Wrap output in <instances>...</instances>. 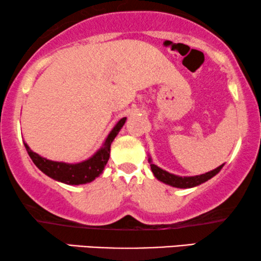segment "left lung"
I'll use <instances>...</instances> for the list:
<instances>
[{
  "label": "left lung",
  "instance_id": "left-lung-1",
  "mask_svg": "<svg viewBox=\"0 0 261 261\" xmlns=\"http://www.w3.org/2000/svg\"><path fill=\"white\" fill-rule=\"evenodd\" d=\"M148 162H149V164H151V170L156 179L163 181V183H165V184H169V185H171V187L180 188V189L194 188V187H197V185H199V184L204 183V181L209 180L210 178H213L215 174L219 173L221 169H222L224 165V164H222V165L216 167L215 170L210 171V172L199 174V176L179 177V176H176V174L167 172V171L160 169V167L154 165V164L151 162V158L148 159Z\"/></svg>",
  "mask_w": 261,
  "mask_h": 261
}]
</instances>
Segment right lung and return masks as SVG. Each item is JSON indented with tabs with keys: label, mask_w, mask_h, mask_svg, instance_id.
Here are the masks:
<instances>
[{
	"label": "right lung",
	"mask_w": 261,
	"mask_h": 261,
	"mask_svg": "<svg viewBox=\"0 0 261 261\" xmlns=\"http://www.w3.org/2000/svg\"><path fill=\"white\" fill-rule=\"evenodd\" d=\"M126 120L127 117H123L115 124V127L113 128L108 137H107L105 144L91 158L77 164L52 162V160L42 158V156L32 151L26 142H24V147H26L28 155L31 156V159L33 160L38 169L42 171L45 174H47L48 177H51L52 179L69 185L87 184L94 180L96 177H98L103 172L105 166L109 160L110 145H112L116 135L119 134L121 128L123 127Z\"/></svg>",
	"instance_id": "add662e5"
}]
</instances>
